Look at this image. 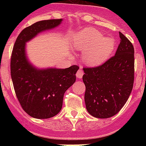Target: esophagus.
I'll return each mask as SVG.
<instances>
[{
    "mask_svg": "<svg viewBox=\"0 0 146 146\" xmlns=\"http://www.w3.org/2000/svg\"><path fill=\"white\" fill-rule=\"evenodd\" d=\"M82 76H83V70H82V67H81L76 73V77L79 78V79H81L82 77Z\"/></svg>",
    "mask_w": 146,
    "mask_h": 146,
    "instance_id": "34e87169",
    "label": "esophagus"
}]
</instances>
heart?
<instances>
[{
	"label": "heart",
	"mask_w": 146,
	"mask_h": 146,
	"mask_svg": "<svg viewBox=\"0 0 146 146\" xmlns=\"http://www.w3.org/2000/svg\"><path fill=\"white\" fill-rule=\"evenodd\" d=\"M72 44L74 50L83 53V61L89 66L99 65L110 56L115 42L111 38L104 37L99 31L87 28L76 33Z\"/></svg>",
	"instance_id": "b5f03b06"
}]
</instances>
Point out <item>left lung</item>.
I'll use <instances>...</instances> for the list:
<instances>
[{"label":"left lung","instance_id":"1","mask_svg":"<svg viewBox=\"0 0 146 146\" xmlns=\"http://www.w3.org/2000/svg\"><path fill=\"white\" fill-rule=\"evenodd\" d=\"M114 56L94 68H84L87 111L97 118H109L120 111L129 98L134 82V48L125 35Z\"/></svg>","mask_w":146,"mask_h":146}]
</instances>
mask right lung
Here are the masks:
<instances>
[{
  "instance_id": "1",
  "label": "right lung",
  "mask_w": 146,
  "mask_h": 146,
  "mask_svg": "<svg viewBox=\"0 0 146 146\" xmlns=\"http://www.w3.org/2000/svg\"><path fill=\"white\" fill-rule=\"evenodd\" d=\"M62 19L42 20L24 29L13 48L10 73L15 93L29 115L48 119L59 113L65 92L76 82V65L66 69H39L33 66L26 55V42L39 33L56 28Z\"/></svg>"
}]
</instances>
